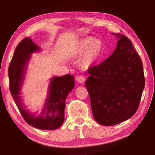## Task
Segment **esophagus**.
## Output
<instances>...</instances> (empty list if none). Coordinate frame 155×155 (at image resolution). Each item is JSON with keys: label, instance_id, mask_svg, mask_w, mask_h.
<instances>
[{"label": "esophagus", "instance_id": "1", "mask_svg": "<svg viewBox=\"0 0 155 155\" xmlns=\"http://www.w3.org/2000/svg\"><path fill=\"white\" fill-rule=\"evenodd\" d=\"M76 80H77V81L79 82V83H83V82L85 81V77L83 75H79L76 78Z\"/></svg>", "mask_w": 155, "mask_h": 155}]
</instances>
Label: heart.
<instances>
[{
    "instance_id": "b5f03b06",
    "label": "heart",
    "mask_w": 155,
    "mask_h": 155,
    "mask_svg": "<svg viewBox=\"0 0 155 155\" xmlns=\"http://www.w3.org/2000/svg\"><path fill=\"white\" fill-rule=\"evenodd\" d=\"M104 46L101 40L92 37H84L80 40L77 46V54L86 53L82 58L81 65L83 68H87L92 64L100 56L103 51Z\"/></svg>"
}]
</instances>
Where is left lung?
Returning <instances> with one entry per match:
<instances>
[{
	"label": "left lung",
	"mask_w": 155,
	"mask_h": 155,
	"mask_svg": "<svg viewBox=\"0 0 155 155\" xmlns=\"http://www.w3.org/2000/svg\"><path fill=\"white\" fill-rule=\"evenodd\" d=\"M103 63L87 70L85 87L90 97L94 119L103 126H114L128 120L139 107L145 80L140 57L126 36Z\"/></svg>",
	"instance_id": "8db88e82"
}]
</instances>
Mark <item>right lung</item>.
<instances>
[{
  "mask_svg": "<svg viewBox=\"0 0 155 155\" xmlns=\"http://www.w3.org/2000/svg\"><path fill=\"white\" fill-rule=\"evenodd\" d=\"M39 50L40 48L30 38H25L19 43L8 68L9 87L14 101L27 124L38 129L53 130L58 128L64 121L65 99L74 88L75 80L70 74L51 78L48 95L40 116H36L29 113L20 96L21 86L31 54Z\"/></svg>",
  "mask_w": 155,
  "mask_h": 155,
  "instance_id": "1",
  "label": "right lung"
}]
</instances>
